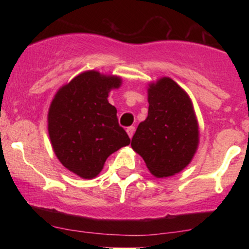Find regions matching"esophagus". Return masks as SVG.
<instances>
[{
  "mask_svg": "<svg viewBox=\"0 0 249 249\" xmlns=\"http://www.w3.org/2000/svg\"><path fill=\"white\" fill-rule=\"evenodd\" d=\"M126 132L128 134V137H130V138H132L133 133H134V126H128L126 128Z\"/></svg>",
  "mask_w": 249,
  "mask_h": 249,
  "instance_id": "1",
  "label": "esophagus"
}]
</instances>
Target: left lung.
Masks as SVG:
<instances>
[{
	"label": "left lung",
	"instance_id": "1",
	"mask_svg": "<svg viewBox=\"0 0 249 249\" xmlns=\"http://www.w3.org/2000/svg\"><path fill=\"white\" fill-rule=\"evenodd\" d=\"M198 142V123L187 93L167 77L151 84L147 118L131 142L150 172L157 178L180 172L192 160Z\"/></svg>",
	"mask_w": 249,
	"mask_h": 249
}]
</instances>
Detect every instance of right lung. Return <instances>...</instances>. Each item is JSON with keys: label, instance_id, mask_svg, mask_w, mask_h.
Masks as SVG:
<instances>
[{"label": "right lung", "instance_id": "obj_1", "mask_svg": "<svg viewBox=\"0 0 249 249\" xmlns=\"http://www.w3.org/2000/svg\"><path fill=\"white\" fill-rule=\"evenodd\" d=\"M121 82L119 77L85 71L59 89L51 103V145L63 166L81 178H95L110 154L130 144L117 108L107 101Z\"/></svg>", "mask_w": 249, "mask_h": 249}]
</instances>
